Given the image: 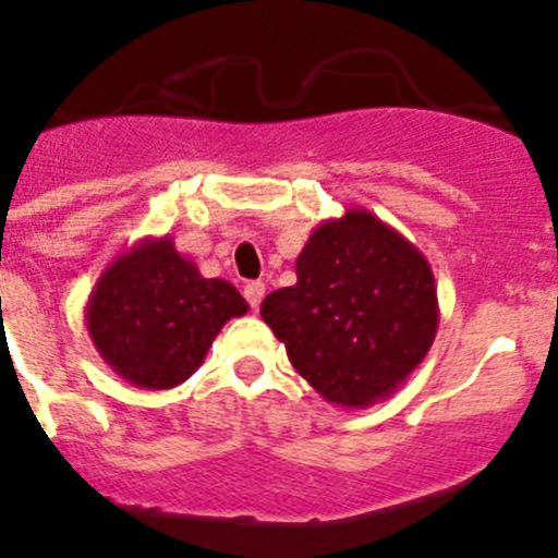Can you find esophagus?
<instances>
[{
	"label": "esophagus",
	"instance_id": "34e87169",
	"mask_svg": "<svg viewBox=\"0 0 558 558\" xmlns=\"http://www.w3.org/2000/svg\"><path fill=\"white\" fill-rule=\"evenodd\" d=\"M264 283L262 280H251V283H245V289H243V296L248 299V304L254 310H259V304H262V299H264Z\"/></svg>",
	"mask_w": 558,
	"mask_h": 558
}]
</instances>
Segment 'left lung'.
<instances>
[{
	"label": "left lung",
	"instance_id": "obj_1",
	"mask_svg": "<svg viewBox=\"0 0 558 558\" xmlns=\"http://www.w3.org/2000/svg\"><path fill=\"white\" fill-rule=\"evenodd\" d=\"M262 320L328 403L366 409L392 396L438 331L425 254L366 208L315 227L296 283L262 302Z\"/></svg>",
	"mask_w": 558,
	"mask_h": 558
}]
</instances>
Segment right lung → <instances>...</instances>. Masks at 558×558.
<instances>
[{
    "label": "right lung",
    "instance_id": "obj_1",
    "mask_svg": "<svg viewBox=\"0 0 558 558\" xmlns=\"http://www.w3.org/2000/svg\"><path fill=\"white\" fill-rule=\"evenodd\" d=\"M245 313L248 304L232 283L203 278L171 234H162L109 262L85 304V326L122 379L168 390L190 379L221 326Z\"/></svg>",
    "mask_w": 558,
    "mask_h": 558
}]
</instances>
